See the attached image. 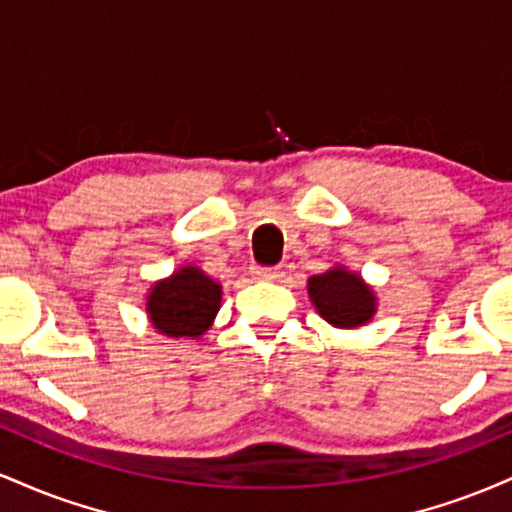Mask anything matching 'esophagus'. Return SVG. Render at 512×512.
Listing matches in <instances>:
<instances>
[{"instance_id":"obj_1","label":"esophagus","mask_w":512,"mask_h":512,"mask_svg":"<svg viewBox=\"0 0 512 512\" xmlns=\"http://www.w3.org/2000/svg\"><path fill=\"white\" fill-rule=\"evenodd\" d=\"M255 274L264 281H276L281 276V269L279 267H257Z\"/></svg>"}]
</instances>
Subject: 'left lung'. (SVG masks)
Listing matches in <instances>:
<instances>
[{
  "label": "left lung",
  "instance_id": "8db88e82",
  "mask_svg": "<svg viewBox=\"0 0 512 512\" xmlns=\"http://www.w3.org/2000/svg\"><path fill=\"white\" fill-rule=\"evenodd\" d=\"M308 296L315 310L334 327H361L373 320L378 310V298L361 274L349 269L332 267L325 274L308 279Z\"/></svg>",
  "mask_w": 512,
  "mask_h": 512
}]
</instances>
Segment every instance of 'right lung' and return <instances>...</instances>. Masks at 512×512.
<instances>
[{
	"instance_id": "add662e5",
	"label": "right lung",
	"mask_w": 512,
	"mask_h": 512,
	"mask_svg": "<svg viewBox=\"0 0 512 512\" xmlns=\"http://www.w3.org/2000/svg\"><path fill=\"white\" fill-rule=\"evenodd\" d=\"M221 308V284L199 267H180L168 279L156 281L146 296L151 325L166 337H202Z\"/></svg>"
}]
</instances>
